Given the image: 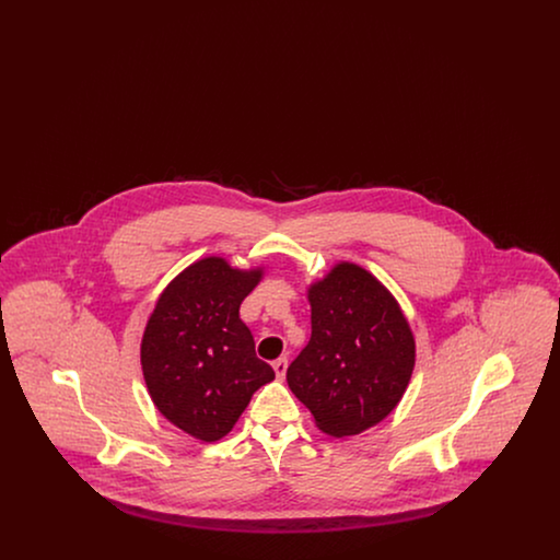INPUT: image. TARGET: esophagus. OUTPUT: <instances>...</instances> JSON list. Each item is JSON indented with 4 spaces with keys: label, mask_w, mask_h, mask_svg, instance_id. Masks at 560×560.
<instances>
[{
    "label": "esophagus",
    "mask_w": 560,
    "mask_h": 560,
    "mask_svg": "<svg viewBox=\"0 0 560 560\" xmlns=\"http://www.w3.org/2000/svg\"><path fill=\"white\" fill-rule=\"evenodd\" d=\"M272 370H275L279 380H283L285 372H288V359H285V357H279L277 361H272Z\"/></svg>",
    "instance_id": "esophagus-1"
}]
</instances>
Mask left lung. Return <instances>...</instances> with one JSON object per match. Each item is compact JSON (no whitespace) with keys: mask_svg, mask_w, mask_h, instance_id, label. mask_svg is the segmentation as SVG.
<instances>
[{"mask_svg":"<svg viewBox=\"0 0 560 560\" xmlns=\"http://www.w3.org/2000/svg\"><path fill=\"white\" fill-rule=\"evenodd\" d=\"M308 302L311 340L288 368V384L325 434H359L405 395L416 365L411 327L395 295L352 262L315 281Z\"/></svg>","mask_w":560,"mask_h":560,"instance_id":"1","label":"left lung"}]
</instances>
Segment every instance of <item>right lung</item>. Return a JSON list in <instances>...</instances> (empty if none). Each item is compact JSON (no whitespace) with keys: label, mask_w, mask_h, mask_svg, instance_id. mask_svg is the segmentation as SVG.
<instances>
[{"label":"right lung","mask_w":560,"mask_h":560,"mask_svg":"<svg viewBox=\"0 0 560 560\" xmlns=\"http://www.w3.org/2000/svg\"><path fill=\"white\" fill-rule=\"evenodd\" d=\"M260 279L262 268L197 260L161 292L147 320L140 363L149 395L165 420L203 443L226 436L252 395L275 380L240 319Z\"/></svg>","instance_id":"add662e5"}]
</instances>
